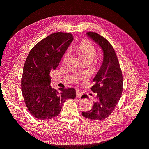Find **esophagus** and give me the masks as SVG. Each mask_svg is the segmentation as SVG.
<instances>
[{
	"instance_id": "esophagus-1",
	"label": "esophagus",
	"mask_w": 149,
	"mask_h": 149,
	"mask_svg": "<svg viewBox=\"0 0 149 149\" xmlns=\"http://www.w3.org/2000/svg\"><path fill=\"white\" fill-rule=\"evenodd\" d=\"M76 97L81 98V96H82V94H82V92H81V91H79V90H77V91H76Z\"/></svg>"
}]
</instances>
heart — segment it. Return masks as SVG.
<instances>
[{"label":"heart","instance_id":"obj_1","mask_svg":"<svg viewBox=\"0 0 149 149\" xmlns=\"http://www.w3.org/2000/svg\"><path fill=\"white\" fill-rule=\"evenodd\" d=\"M77 49L81 55L84 61L92 62L96 55V49L93 45L87 40H84L77 47ZM70 55V51L68 50L64 56V60H66Z\"/></svg>","mask_w":149,"mask_h":149}]
</instances>
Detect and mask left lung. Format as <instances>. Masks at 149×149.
Wrapping results in <instances>:
<instances>
[{
	"mask_svg": "<svg viewBox=\"0 0 149 149\" xmlns=\"http://www.w3.org/2000/svg\"><path fill=\"white\" fill-rule=\"evenodd\" d=\"M86 35L101 48L103 60L93 79L95 84L91 88L97 94L96 101L93 102L92 109L83 112L82 115L89 119L101 120L111 114L120 100L123 93V74L115 50L109 42L96 33L88 32ZM88 97L86 94L81 97Z\"/></svg>",
	"mask_w": 149,
	"mask_h": 149,
	"instance_id": "obj_1",
	"label": "left lung"
}]
</instances>
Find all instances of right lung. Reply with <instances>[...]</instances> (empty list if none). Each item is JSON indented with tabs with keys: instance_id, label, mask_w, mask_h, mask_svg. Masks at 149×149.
Instances as JSON below:
<instances>
[{
	"instance_id": "obj_1",
	"label": "right lung",
	"mask_w": 149,
	"mask_h": 149,
	"mask_svg": "<svg viewBox=\"0 0 149 149\" xmlns=\"http://www.w3.org/2000/svg\"><path fill=\"white\" fill-rule=\"evenodd\" d=\"M73 40L70 33L51 34L35 45L26 58L21 81L22 93L30 113L35 118L49 119L59 115L68 99L76 97L74 88L51 85L50 72L59 65L61 59Z\"/></svg>"
}]
</instances>
